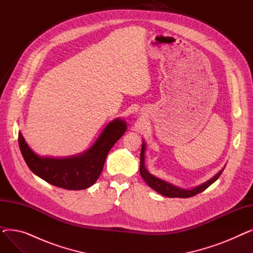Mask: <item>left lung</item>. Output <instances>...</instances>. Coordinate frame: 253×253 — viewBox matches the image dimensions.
Here are the masks:
<instances>
[{"mask_svg":"<svg viewBox=\"0 0 253 253\" xmlns=\"http://www.w3.org/2000/svg\"><path fill=\"white\" fill-rule=\"evenodd\" d=\"M145 142L144 140H142V145H141V152H140V167H139V171H140V175L143 178V180L147 182V184L149 185L150 188H152L154 191H156L157 193L161 194L165 197L168 198H190L193 197L199 193H201L203 191H205L209 185H211L213 183L222 173L223 169L225 168V165L223 166V168L221 170H219L218 173H216L213 177L210 178L209 180L205 181L204 183L198 185V187H195L193 189H182L177 187L175 184H172L166 180H163L159 177H156L155 175L151 174L149 170L147 169L144 165V160H145Z\"/></svg>","mask_w":253,"mask_h":253,"instance_id":"left-lung-1","label":"left lung"}]
</instances>
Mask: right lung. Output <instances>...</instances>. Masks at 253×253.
Returning a JSON list of instances; mask_svg holds the SVG:
<instances>
[{
	"label": "right lung",
	"mask_w": 253,
	"mask_h": 253,
	"mask_svg": "<svg viewBox=\"0 0 253 253\" xmlns=\"http://www.w3.org/2000/svg\"><path fill=\"white\" fill-rule=\"evenodd\" d=\"M126 130L127 123L117 118L103 128L87 151L65 158L37 155L26 143L21 132L18 133V143L26 165L37 176L55 187L77 191L87 189L96 182L106 156Z\"/></svg>",
	"instance_id": "obj_1"
}]
</instances>
